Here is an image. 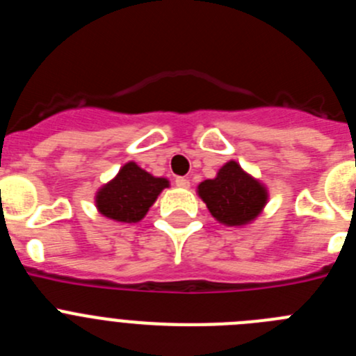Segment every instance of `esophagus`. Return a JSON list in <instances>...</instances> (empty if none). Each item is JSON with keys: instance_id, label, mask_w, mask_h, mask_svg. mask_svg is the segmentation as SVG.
<instances>
[{"instance_id": "esophagus-1", "label": "esophagus", "mask_w": 356, "mask_h": 356, "mask_svg": "<svg viewBox=\"0 0 356 356\" xmlns=\"http://www.w3.org/2000/svg\"><path fill=\"white\" fill-rule=\"evenodd\" d=\"M175 184H176V187H178V188H188V187H191V181H188L187 178H181V176H180V178H176Z\"/></svg>"}]
</instances>
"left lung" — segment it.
<instances>
[{
    "label": "left lung",
    "mask_w": 356,
    "mask_h": 356,
    "mask_svg": "<svg viewBox=\"0 0 356 356\" xmlns=\"http://www.w3.org/2000/svg\"><path fill=\"white\" fill-rule=\"evenodd\" d=\"M197 196L207 203L212 217L225 226H246L262 213L269 193L260 180L229 160L216 178L197 185Z\"/></svg>",
    "instance_id": "8db88e82"
}]
</instances>
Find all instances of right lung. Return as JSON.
Listing matches in <instances>:
<instances>
[{
	"label": "right lung",
	"instance_id": "right-lung-1",
	"mask_svg": "<svg viewBox=\"0 0 356 356\" xmlns=\"http://www.w3.org/2000/svg\"><path fill=\"white\" fill-rule=\"evenodd\" d=\"M168 178L149 175L135 162H127L118 175L96 193V209L106 219L118 222H139L156 201Z\"/></svg>",
	"mask_w": 356,
	"mask_h": 356
}]
</instances>
